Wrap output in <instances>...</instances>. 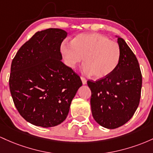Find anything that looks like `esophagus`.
<instances>
[{
  "instance_id": "obj_1",
  "label": "esophagus",
  "mask_w": 153,
  "mask_h": 153,
  "mask_svg": "<svg viewBox=\"0 0 153 153\" xmlns=\"http://www.w3.org/2000/svg\"><path fill=\"white\" fill-rule=\"evenodd\" d=\"M81 79H82V84L83 85H85V84H87V79L85 78V77H81Z\"/></svg>"
}]
</instances>
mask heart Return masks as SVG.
Listing matches in <instances>:
<instances>
[{
	"instance_id": "obj_1",
	"label": "heart",
	"mask_w": 153,
	"mask_h": 153,
	"mask_svg": "<svg viewBox=\"0 0 153 153\" xmlns=\"http://www.w3.org/2000/svg\"><path fill=\"white\" fill-rule=\"evenodd\" d=\"M60 50L68 67L74 68L84 58L83 71L97 79L112 73L121 58L118 42L99 33L79 34L71 43L62 42Z\"/></svg>"
}]
</instances>
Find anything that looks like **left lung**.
<instances>
[{
    "mask_svg": "<svg viewBox=\"0 0 153 153\" xmlns=\"http://www.w3.org/2000/svg\"><path fill=\"white\" fill-rule=\"evenodd\" d=\"M121 58L114 71L97 81L88 80L92 92V116L107 128L123 126L134 114L140 103L142 73L136 56L125 42L118 37Z\"/></svg>",
    "mask_w": 153,
    "mask_h": 153,
    "instance_id": "left-lung-1",
    "label": "left lung"
}]
</instances>
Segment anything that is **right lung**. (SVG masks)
Segmentation results:
<instances>
[{
  "mask_svg": "<svg viewBox=\"0 0 153 153\" xmlns=\"http://www.w3.org/2000/svg\"><path fill=\"white\" fill-rule=\"evenodd\" d=\"M66 36L61 29L36 32L12 61L13 101L22 117L35 126L48 128L62 123L82 85L80 77L61 61L60 48Z\"/></svg>",
  "mask_w": 153,
  "mask_h": 153,
  "instance_id": "add662e5",
  "label": "right lung"
}]
</instances>
